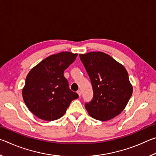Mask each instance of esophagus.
Segmentation results:
<instances>
[{"instance_id":"esophagus-1","label":"esophagus","mask_w":156,"mask_h":156,"mask_svg":"<svg viewBox=\"0 0 156 156\" xmlns=\"http://www.w3.org/2000/svg\"><path fill=\"white\" fill-rule=\"evenodd\" d=\"M77 93H78V96H81V94H82V93H81V91H80V90H78V91H77Z\"/></svg>"}]
</instances>
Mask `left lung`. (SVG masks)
<instances>
[{
	"label": "left lung",
	"instance_id": "8db88e82",
	"mask_svg": "<svg viewBox=\"0 0 156 156\" xmlns=\"http://www.w3.org/2000/svg\"><path fill=\"white\" fill-rule=\"evenodd\" d=\"M91 80L94 98L85 108L94 119L107 121L125 109L133 93L125 67L101 51L79 54Z\"/></svg>",
	"mask_w": 156,
	"mask_h": 156
}]
</instances>
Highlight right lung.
<instances>
[{
    "mask_svg": "<svg viewBox=\"0 0 156 156\" xmlns=\"http://www.w3.org/2000/svg\"><path fill=\"white\" fill-rule=\"evenodd\" d=\"M78 54L62 51L42 60L30 70L23 89L26 106L40 119L53 121L61 118L78 95L69 88L64 71Z\"/></svg>",
    "mask_w": 156,
    "mask_h": 156,
    "instance_id": "obj_1",
    "label": "right lung"
}]
</instances>
